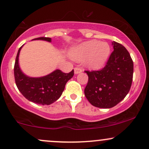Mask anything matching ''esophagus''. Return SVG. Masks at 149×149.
<instances>
[{
	"label": "esophagus",
	"mask_w": 149,
	"mask_h": 149,
	"mask_svg": "<svg viewBox=\"0 0 149 149\" xmlns=\"http://www.w3.org/2000/svg\"><path fill=\"white\" fill-rule=\"evenodd\" d=\"M74 74H79V73L82 72V69H81L80 68H78V67L74 68Z\"/></svg>",
	"instance_id": "1"
}]
</instances>
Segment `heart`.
I'll return each mask as SVG.
<instances>
[{
  "label": "heart",
  "mask_w": 149,
  "mask_h": 149,
  "mask_svg": "<svg viewBox=\"0 0 149 149\" xmlns=\"http://www.w3.org/2000/svg\"><path fill=\"white\" fill-rule=\"evenodd\" d=\"M108 43L98 41H90L81 43L73 48L71 56L76 61L86 59L85 63L93 69L101 68L104 65L110 55Z\"/></svg>",
  "instance_id": "b5f03b06"
}]
</instances>
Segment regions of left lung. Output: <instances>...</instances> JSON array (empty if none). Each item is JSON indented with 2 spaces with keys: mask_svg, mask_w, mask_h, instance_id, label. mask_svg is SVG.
Masks as SVG:
<instances>
[{
  "mask_svg": "<svg viewBox=\"0 0 149 149\" xmlns=\"http://www.w3.org/2000/svg\"><path fill=\"white\" fill-rule=\"evenodd\" d=\"M113 51L106 65L99 70H86L87 85L84 94L93 106L111 108L127 96L132 86L134 64L130 53L120 43L113 41Z\"/></svg>",
  "mask_w": 149,
  "mask_h": 149,
  "instance_id": "left-lung-1",
  "label": "left lung"
}]
</instances>
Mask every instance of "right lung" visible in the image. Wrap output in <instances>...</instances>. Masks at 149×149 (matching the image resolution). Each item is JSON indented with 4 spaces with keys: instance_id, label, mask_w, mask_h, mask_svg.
I'll return each instance as SVG.
<instances>
[{
    "instance_id": "right-lung-1",
    "label": "right lung",
    "mask_w": 149,
    "mask_h": 149,
    "mask_svg": "<svg viewBox=\"0 0 149 149\" xmlns=\"http://www.w3.org/2000/svg\"><path fill=\"white\" fill-rule=\"evenodd\" d=\"M34 40L51 41L48 37H38ZM22 46L17 54L14 66L15 84L22 94L29 101L41 105H50L61 97L66 83L74 75V70L64 73L60 70H55L50 74L38 78L26 76L19 69L18 57Z\"/></svg>"
}]
</instances>
